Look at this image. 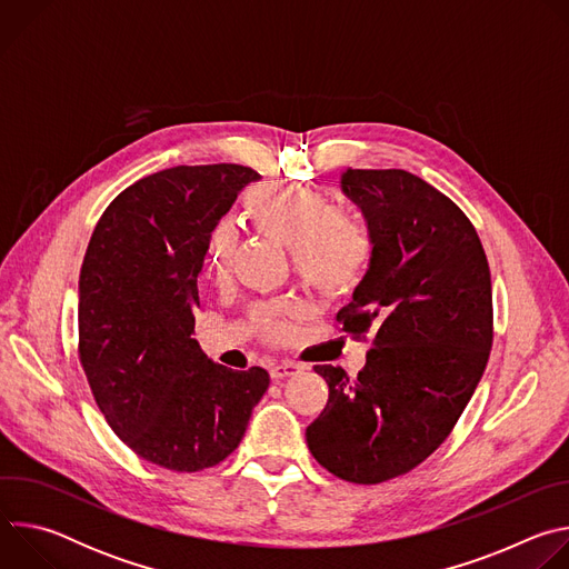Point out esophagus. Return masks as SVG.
Segmentation results:
<instances>
[{
  "instance_id": "obj_1",
  "label": "esophagus",
  "mask_w": 569,
  "mask_h": 569,
  "mask_svg": "<svg viewBox=\"0 0 569 569\" xmlns=\"http://www.w3.org/2000/svg\"><path fill=\"white\" fill-rule=\"evenodd\" d=\"M301 371V365H297V362H279V365H274L272 369H270V376L274 378V380H281V378H290V376H297Z\"/></svg>"
}]
</instances>
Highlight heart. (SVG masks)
<instances>
[{
  "label": "heart",
  "instance_id": "obj_1",
  "mask_svg": "<svg viewBox=\"0 0 569 569\" xmlns=\"http://www.w3.org/2000/svg\"><path fill=\"white\" fill-rule=\"evenodd\" d=\"M248 216L259 231L279 240L292 254L295 272L319 292L351 286L371 257L367 224L347 209H333L329 198L310 187L261 184L248 196ZM233 254V229L216 227L209 242V266L218 281L227 277ZM292 306L257 310L266 336L281 340L290 333Z\"/></svg>",
  "mask_w": 569,
  "mask_h": 569
}]
</instances>
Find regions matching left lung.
<instances>
[{"instance_id":"8db88e82","label":"left lung","mask_w":569,"mask_h":569,"mask_svg":"<svg viewBox=\"0 0 569 569\" xmlns=\"http://www.w3.org/2000/svg\"><path fill=\"white\" fill-rule=\"evenodd\" d=\"M340 184L362 209L371 259L338 321L373 342L356 380L315 367L329 402L306 441L336 477L380 483L428 459L468 405L493 345L491 272L472 222L426 180L347 169Z\"/></svg>"}]
</instances>
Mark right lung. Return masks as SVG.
<instances>
[{"label": "right lung", "mask_w": 569, "mask_h": 569, "mask_svg": "<svg viewBox=\"0 0 569 569\" xmlns=\"http://www.w3.org/2000/svg\"><path fill=\"white\" fill-rule=\"evenodd\" d=\"M261 176L176 167L121 191L94 227L78 279V356L114 435L141 459L196 472L229 457L270 376L233 371L191 338L211 231Z\"/></svg>", "instance_id": "right-lung-1"}]
</instances>
